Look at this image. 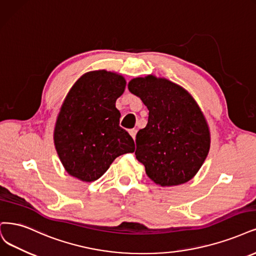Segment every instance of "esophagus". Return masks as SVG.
I'll list each match as a JSON object with an SVG mask.
<instances>
[{
    "instance_id": "esophagus-1",
    "label": "esophagus",
    "mask_w": 256,
    "mask_h": 256,
    "mask_svg": "<svg viewBox=\"0 0 256 256\" xmlns=\"http://www.w3.org/2000/svg\"><path fill=\"white\" fill-rule=\"evenodd\" d=\"M129 134L134 138H136V129H130L129 130Z\"/></svg>"
}]
</instances>
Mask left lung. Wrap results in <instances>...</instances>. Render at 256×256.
Returning a JSON list of instances; mask_svg holds the SVG:
<instances>
[{
  "label": "left lung",
  "instance_id": "left-lung-1",
  "mask_svg": "<svg viewBox=\"0 0 256 256\" xmlns=\"http://www.w3.org/2000/svg\"><path fill=\"white\" fill-rule=\"evenodd\" d=\"M149 110L148 122L136 134V156L161 186L190 181L210 150V130L188 91L167 79L146 76L128 84Z\"/></svg>",
  "mask_w": 256,
  "mask_h": 256
}]
</instances>
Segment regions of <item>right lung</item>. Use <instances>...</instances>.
<instances>
[{"mask_svg": "<svg viewBox=\"0 0 256 256\" xmlns=\"http://www.w3.org/2000/svg\"><path fill=\"white\" fill-rule=\"evenodd\" d=\"M125 78L94 71L82 76L68 93L57 118L54 142L66 170L92 182L124 154L134 152V140L120 127L116 102L124 93Z\"/></svg>", "mask_w": 256, "mask_h": 256, "instance_id": "obj_1", "label": "right lung"}]
</instances>
